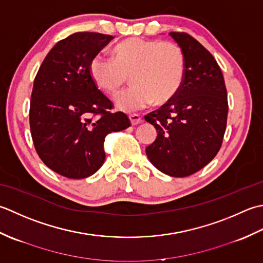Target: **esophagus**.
Wrapping results in <instances>:
<instances>
[{
	"label": "esophagus",
	"instance_id": "1",
	"mask_svg": "<svg viewBox=\"0 0 263 263\" xmlns=\"http://www.w3.org/2000/svg\"><path fill=\"white\" fill-rule=\"evenodd\" d=\"M129 119H130V122H132V125H138V124H141V122L143 121V119H142V117L139 116V115H136V114H133V115H129Z\"/></svg>",
	"mask_w": 263,
	"mask_h": 263
}]
</instances>
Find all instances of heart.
Wrapping results in <instances>:
<instances>
[{"instance_id":"obj_1","label":"heart","mask_w":263,"mask_h":263,"mask_svg":"<svg viewBox=\"0 0 263 263\" xmlns=\"http://www.w3.org/2000/svg\"><path fill=\"white\" fill-rule=\"evenodd\" d=\"M112 55L93 58L89 72L96 86L110 95L119 92L130 77L134 86L115 99L122 111L167 103L183 86L185 55L176 43L130 37L120 42Z\"/></svg>"}]
</instances>
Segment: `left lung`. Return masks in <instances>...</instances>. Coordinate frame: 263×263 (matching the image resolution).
I'll return each mask as SVG.
<instances>
[{
  "mask_svg": "<svg viewBox=\"0 0 263 263\" xmlns=\"http://www.w3.org/2000/svg\"><path fill=\"white\" fill-rule=\"evenodd\" d=\"M169 35L184 52V83L173 100L144 117L158 132L146 155L163 174L187 177L205 167L221 147L227 89L220 67L204 46L186 33Z\"/></svg>",
  "mask_w": 263,
  "mask_h": 263,
  "instance_id": "1",
  "label": "left lung"
}]
</instances>
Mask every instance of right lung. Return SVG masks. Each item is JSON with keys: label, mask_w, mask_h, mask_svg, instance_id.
Segmentation results:
<instances>
[{"label": "right lung", "mask_w": 263, "mask_h": 263, "mask_svg": "<svg viewBox=\"0 0 263 263\" xmlns=\"http://www.w3.org/2000/svg\"><path fill=\"white\" fill-rule=\"evenodd\" d=\"M80 31L59 41L41 64L31 92L29 124L41 160L57 174L82 179L105 160L104 139L130 126L93 82L89 63L114 40Z\"/></svg>", "instance_id": "obj_1"}]
</instances>
